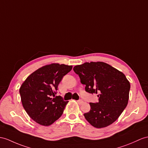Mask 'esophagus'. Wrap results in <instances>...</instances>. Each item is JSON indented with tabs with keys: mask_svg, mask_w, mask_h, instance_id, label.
<instances>
[{
	"mask_svg": "<svg viewBox=\"0 0 148 148\" xmlns=\"http://www.w3.org/2000/svg\"><path fill=\"white\" fill-rule=\"evenodd\" d=\"M77 102H78V104H82V103H84V101H83V100H77Z\"/></svg>",
	"mask_w": 148,
	"mask_h": 148,
	"instance_id": "obj_1",
	"label": "esophagus"
}]
</instances>
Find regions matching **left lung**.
Here are the masks:
<instances>
[{
    "label": "left lung",
    "mask_w": 148,
    "mask_h": 148,
    "mask_svg": "<svg viewBox=\"0 0 148 148\" xmlns=\"http://www.w3.org/2000/svg\"><path fill=\"white\" fill-rule=\"evenodd\" d=\"M85 85V90L96 93L99 102L90 103V110L84 115L96 128L106 127L116 121L127 106L130 83L122 72L104 62H86L73 68Z\"/></svg>",
    "instance_id": "1"
}]
</instances>
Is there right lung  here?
I'll return each mask as SVG.
<instances>
[{
	"instance_id": "1",
	"label": "right lung",
	"mask_w": 148,
	"mask_h": 148,
	"mask_svg": "<svg viewBox=\"0 0 148 148\" xmlns=\"http://www.w3.org/2000/svg\"><path fill=\"white\" fill-rule=\"evenodd\" d=\"M71 65L59 63L46 64L34 71L21 85L19 93L23 106L32 120L48 126L62 116L68 101L55 97L63 76Z\"/></svg>"
}]
</instances>
